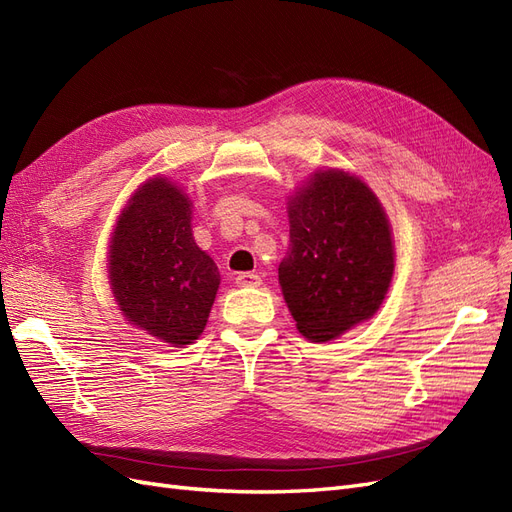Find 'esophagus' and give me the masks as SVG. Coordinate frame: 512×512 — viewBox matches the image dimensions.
Segmentation results:
<instances>
[{
	"mask_svg": "<svg viewBox=\"0 0 512 512\" xmlns=\"http://www.w3.org/2000/svg\"><path fill=\"white\" fill-rule=\"evenodd\" d=\"M235 284L237 286H241V288H256V286H260L262 284V277L258 275V273H239L237 277H235Z\"/></svg>",
	"mask_w": 512,
	"mask_h": 512,
	"instance_id": "1",
	"label": "esophagus"
}]
</instances>
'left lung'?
I'll list each match as a JSON object with an SVG mask.
<instances>
[{"label":"left lung","mask_w":512,"mask_h":512,"mask_svg":"<svg viewBox=\"0 0 512 512\" xmlns=\"http://www.w3.org/2000/svg\"><path fill=\"white\" fill-rule=\"evenodd\" d=\"M288 218L280 284L297 329L327 342L374 316L395 267L376 194L342 170H322L288 200Z\"/></svg>","instance_id":"obj_1"}]
</instances>
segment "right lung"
Returning a JSON list of instances; mask_svg holds the SVG:
<instances>
[{"label": "right lung", "instance_id": "add662e5", "mask_svg": "<svg viewBox=\"0 0 512 512\" xmlns=\"http://www.w3.org/2000/svg\"><path fill=\"white\" fill-rule=\"evenodd\" d=\"M192 203L156 177L130 198L111 241L115 301L136 327L170 346L203 333L220 271L192 237Z\"/></svg>", "mask_w": 512, "mask_h": 512}]
</instances>
